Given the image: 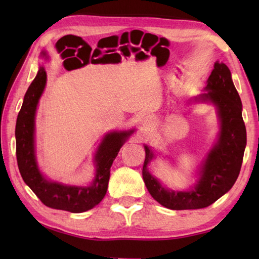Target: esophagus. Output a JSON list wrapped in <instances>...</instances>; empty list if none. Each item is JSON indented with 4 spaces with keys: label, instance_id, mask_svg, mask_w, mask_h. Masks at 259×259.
Listing matches in <instances>:
<instances>
[{
    "label": "esophagus",
    "instance_id": "1",
    "mask_svg": "<svg viewBox=\"0 0 259 259\" xmlns=\"http://www.w3.org/2000/svg\"><path fill=\"white\" fill-rule=\"evenodd\" d=\"M153 124V119L151 117L144 118V125L145 126H151Z\"/></svg>",
    "mask_w": 259,
    "mask_h": 259
}]
</instances>
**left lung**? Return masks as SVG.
Returning <instances> with one entry per match:
<instances>
[{
	"label": "left lung",
	"instance_id": "left-lung-1",
	"mask_svg": "<svg viewBox=\"0 0 259 259\" xmlns=\"http://www.w3.org/2000/svg\"><path fill=\"white\" fill-rule=\"evenodd\" d=\"M195 101H210L217 107L221 119V133L217 145L202 163L200 178L190 191L164 189L148 172L147 164L153 158L152 151L145 147L146 159L142 177L148 191L160 205L172 210L200 209L210 206L232 188L243 162L246 147V126L241 115V101L233 83L232 73L225 63H214L207 80L206 92Z\"/></svg>",
	"mask_w": 259,
	"mask_h": 259
}]
</instances>
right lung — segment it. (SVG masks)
<instances>
[{"instance_id":"right-lung-1","label":"right lung","mask_w":259,"mask_h":259,"mask_svg":"<svg viewBox=\"0 0 259 259\" xmlns=\"http://www.w3.org/2000/svg\"><path fill=\"white\" fill-rule=\"evenodd\" d=\"M43 56H46V53H43ZM46 82V70L40 67L25 93L23 104L16 119V160L20 174L24 183L46 206L70 212H83L98 205L106 196L110 168L120 148L134 130L128 133H110L104 137L96 155L97 174L92 186L72 187L48 181L38 170L34 155V115Z\"/></svg>"}]
</instances>
